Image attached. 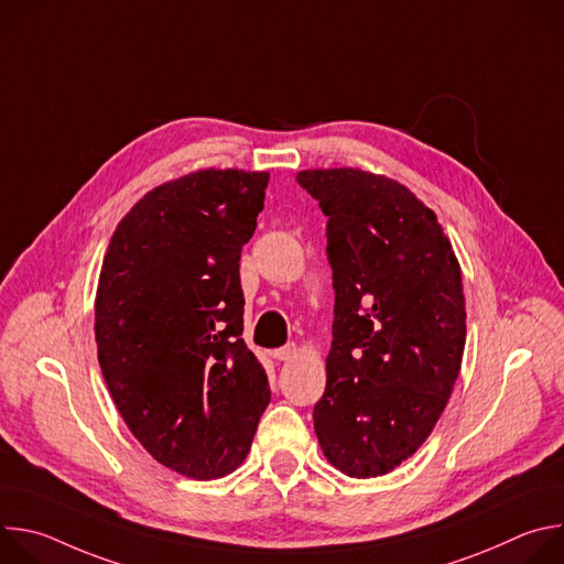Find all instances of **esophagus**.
<instances>
[{"label":"esophagus","mask_w":564,"mask_h":564,"mask_svg":"<svg viewBox=\"0 0 564 564\" xmlns=\"http://www.w3.org/2000/svg\"><path fill=\"white\" fill-rule=\"evenodd\" d=\"M294 355H296V346H294V344H290V346H285V348L272 350V359H276V361H290Z\"/></svg>","instance_id":"obj_1"}]
</instances>
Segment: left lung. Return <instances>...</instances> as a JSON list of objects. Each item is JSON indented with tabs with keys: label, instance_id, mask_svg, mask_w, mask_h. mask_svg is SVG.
<instances>
[{
	"label": "left lung",
	"instance_id": "obj_1",
	"mask_svg": "<svg viewBox=\"0 0 564 564\" xmlns=\"http://www.w3.org/2000/svg\"><path fill=\"white\" fill-rule=\"evenodd\" d=\"M296 181L328 216L335 288L314 431L341 473L386 475L448 404L466 341L462 270L435 212L401 183L352 167Z\"/></svg>",
	"mask_w": 564,
	"mask_h": 564
}]
</instances>
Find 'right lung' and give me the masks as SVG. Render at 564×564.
<instances>
[{
  "label": "right lung",
  "instance_id": "1",
  "mask_svg": "<svg viewBox=\"0 0 564 564\" xmlns=\"http://www.w3.org/2000/svg\"><path fill=\"white\" fill-rule=\"evenodd\" d=\"M268 172L200 170L118 223L96 294L98 361L116 406L163 466L216 479L243 464L270 404L243 335L240 250Z\"/></svg>",
  "mask_w": 564,
  "mask_h": 564
}]
</instances>
